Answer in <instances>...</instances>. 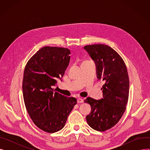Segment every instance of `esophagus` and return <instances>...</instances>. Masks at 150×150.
<instances>
[{
    "instance_id": "obj_1",
    "label": "esophagus",
    "mask_w": 150,
    "mask_h": 150,
    "mask_svg": "<svg viewBox=\"0 0 150 150\" xmlns=\"http://www.w3.org/2000/svg\"><path fill=\"white\" fill-rule=\"evenodd\" d=\"M83 102V99L81 98H78L77 99V103H81Z\"/></svg>"
}]
</instances>
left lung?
I'll return each mask as SVG.
<instances>
[{
	"instance_id": "8db88e82",
	"label": "left lung",
	"mask_w": 150,
	"mask_h": 150,
	"mask_svg": "<svg viewBox=\"0 0 150 150\" xmlns=\"http://www.w3.org/2000/svg\"><path fill=\"white\" fill-rule=\"evenodd\" d=\"M84 49L95 62L97 78L105 81L101 88L103 98L84 100L91 106L86 119L92 129L105 131L119 122L126 109L129 89L127 69L122 57L111 47L93 44Z\"/></svg>"
}]
</instances>
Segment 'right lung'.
I'll list each match as a JSON object with an SVG mask.
<instances>
[{
	"label": "right lung",
	"instance_id": "add662e5",
	"mask_svg": "<svg viewBox=\"0 0 150 150\" xmlns=\"http://www.w3.org/2000/svg\"><path fill=\"white\" fill-rule=\"evenodd\" d=\"M70 51L45 46L31 57L23 72L22 92L27 111L33 123L44 131L57 132L64 128L76 99L52 88L61 80L69 66Z\"/></svg>",
	"mask_w": 150,
	"mask_h": 150
}]
</instances>
